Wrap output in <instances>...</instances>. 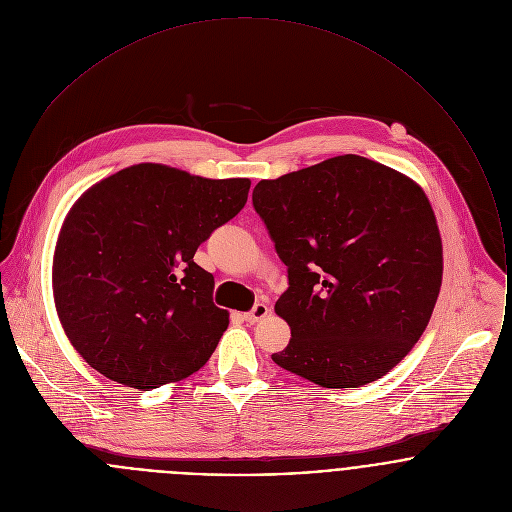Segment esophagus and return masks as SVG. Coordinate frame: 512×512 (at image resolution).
Listing matches in <instances>:
<instances>
[{
  "label": "esophagus",
  "mask_w": 512,
  "mask_h": 512,
  "mask_svg": "<svg viewBox=\"0 0 512 512\" xmlns=\"http://www.w3.org/2000/svg\"><path fill=\"white\" fill-rule=\"evenodd\" d=\"M270 313V307L266 303H256L248 313H244V319L248 323H258L260 319H264Z\"/></svg>",
  "instance_id": "1"
}]
</instances>
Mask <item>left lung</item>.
<instances>
[{
	"instance_id": "obj_1",
	"label": "left lung",
	"mask_w": 512,
	"mask_h": 512,
	"mask_svg": "<svg viewBox=\"0 0 512 512\" xmlns=\"http://www.w3.org/2000/svg\"><path fill=\"white\" fill-rule=\"evenodd\" d=\"M290 288L292 329L272 361L323 388H359L398 365L438 301L443 248L422 187L361 155H337L254 187Z\"/></svg>"
}]
</instances>
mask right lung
Segmentation results:
<instances>
[{
  "label": "right lung",
  "mask_w": 512,
  "mask_h": 512,
  "mask_svg": "<svg viewBox=\"0 0 512 512\" xmlns=\"http://www.w3.org/2000/svg\"><path fill=\"white\" fill-rule=\"evenodd\" d=\"M250 179H205L140 163L80 195L61 226L53 295L76 353L106 378L149 390L205 365L228 327L201 242L246 205Z\"/></svg>",
  "instance_id": "obj_1"
}]
</instances>
